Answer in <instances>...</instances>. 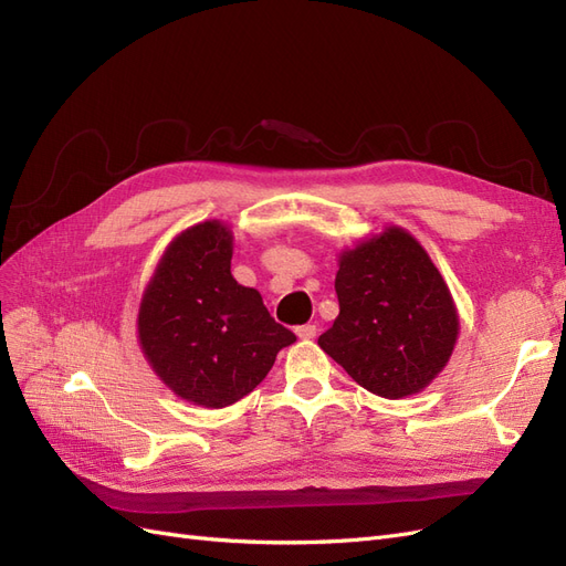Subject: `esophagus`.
<instances>
[{
    "instance_id": "34e87169",
    "label": "esophagus",
    "mask_w": 566,
    "mask_h": 566,
    "mask_svg": "<svg viewBox=\"0 0 566 566\" xmlns=\"http://www.w3.org/2000/svg\"><path fill=\"white\" fill-rule=\"evenodd\" d=\"M295 333H297L300 339H314V337H316V325H312V323L300 325V328H297Z\"/></svg>"
}]
</instances>
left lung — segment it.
Returning <instances> with one entry per match:
<instances>
[{
	"label": "left lung",
	"instance_id": "left-lung-1",
	"mask_svg": "<svg viewBox=\"0 0 566 566\" xmlns=\"http://www.w3.org/2000/svg\"><path fill=\"white\" fill-rule=\"evenodd\" d=\"M339 316L318 347L385 399L422 391L447 368L460 321L447 281L401 227L339 252Z\"/></svg>",
	"mask_w": 566,
	"mask_h": 566
}]
</instances>
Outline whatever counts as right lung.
<instances>
[{"label":"right lung","mask_w":566,"mask_h":566,"mask_svg":"<svg viewBox=\"0 0 566 566\" xmlns=\"http://www.w3.org/2000/svg\"><path fill=\"white\" fill-rule=\"evenodd\" d=\"M233 233L219 219L172 238L139 304V347L184 401L224 408L243 399L297 339L262 295L231 276Z\"/></svg>","instance_id":"obj_1"}]
</instances>
